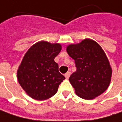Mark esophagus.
Wrapping results in <instances>:
<instances>
[{
  "label": "esophagus",
  "instance_id": "1",
  "mask_svg": "<svg viewBox=\"0 0 122 122\" xmlns=\"http://www.w3.org/2000/svg\"><path fill=\"white\" fill-rule=\"evenodd\" d=\"M70 75H71V72H70V71L67 72V73L65 74V78H66V79H68V78H69V76H70Z\"/></svg>",
  "mask_w": 122,
  "mask_h": 122
}]
</instances>
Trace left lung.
I'll return each mask as SVG.
<instances>
[{
    "label": "left lung",
    "mask_w": 122,
    "mask_h": 122,
    "mask_svg": "<svg viewBox=\"0 0 122 122\" xmlns=\"http://www.w3.org/2000/svg\"><path fill=\"white\" fill-rule=\"evenodd\" d=\"M67 52L75 60L76 71L71 75L69 80L78 97L90 100L107 90L112 71L98 43L86 39L78 44H70Z\"/></svg>",
    "instance_id": "obj_1"
}]
</instances>
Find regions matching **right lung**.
<instances>
[{"instance_id":"1","label":"right lung","mask_w":122,"mask_h":122,"mask_svg":"<svg viewBox=\"0 0 122 122\" xmlns=\"http://www.w3.org/2000/svg\"><path fill=\"white\" fill-rule=\"evenodd\" d=\"M61 50L59 44L41 41L34 44L23 57L17 70V80L32 99L42 101L53 97L65 79L54 61Z\"/></svg>"}]
</instances>
